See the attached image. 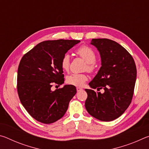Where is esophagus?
I'll return each instance as SVG.
<instances>
[{"label": "esophagus", "instance_id": "esophagus-1", "mask_svg": "<svg viewBox=\"0 0 149 149\" xmlns=\"http://www.w3.org/2000/svg\"><path fill=\"white\" fill-rule=\"evenodd\" d=\"M76 89H77V92H79V91H81L83 90L82 88L79 87H77L76 88Z\"/></svg>", "mask_w": 149, "mask_h": 149}]
</instances>
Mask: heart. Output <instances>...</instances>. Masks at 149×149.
I'll list each match as a JSON object with an SVG mask.
<instances>
[{"instance_id": "1", "label": "heart", "mask_w": 149, "mask_h": 149, "mask_svg": "<svg viewBox=\"0 0 149 149\" xmlns=\"http://www.w3.org/2000/svg\"><path fill=\"white\" fill-rule=\"evenodd\" d=\"M76 53L87 62L88 71L92 72L95 69V62L97 59L95 52L91 48L87 46H83L76 50ZM60 65L64 71H68L70 65V56L68 54H64L62 58ZM88 79L86 74H72L66 77V82L70 85L77 87H81Z\"/></svg>"}]
</instances>
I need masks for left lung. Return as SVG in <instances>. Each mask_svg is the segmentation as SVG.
Listing matches in <instances>:
<instances>
[{"instance_id": "8db88e82", "label": "left lung", "mask_w": 149, "mask_h": 149, "mask_svg": "<svg viewBox=\"0 0 149 149\" xmlns=\"http://www.w3.org/2000/svg\"><path fill=\"white\" fill-rule=\"evenodd\" d=\"M91 45L97 48L101 67L85 89L87 111L97 119L110 122L124 113L132 102L137 77L134 60L127 50L108 39H93ZM103 88L104 93L95 92Z\"/></svg>"}]
</instances>
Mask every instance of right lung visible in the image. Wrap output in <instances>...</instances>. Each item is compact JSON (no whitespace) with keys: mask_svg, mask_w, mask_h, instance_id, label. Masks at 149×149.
I'll list each match as a JSON object with an SVG mask.
<instances>
[{"mask_svg":"<svg viewBox=\"0 0 149 149\" xmlns=\"http://www.w3.org/2000/svg\"><path fill=\"white\" fill-rule=\"evenodd\" d=\"M79 42L64 39L42 41L20 60L17 93L23 107L38 122L49 124L60 120L76 94V87L72 85H65L54 91L51 87L64 83L62 58Z\"/></svg>","mask_w":149,"mask_h":149,"instance_id":"right-lung-1","label":"right lung"}]
</instances>
